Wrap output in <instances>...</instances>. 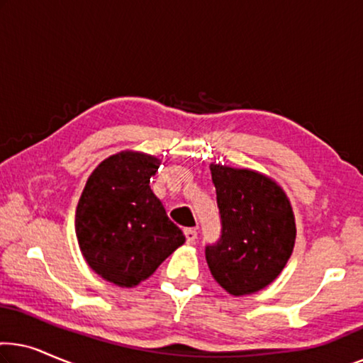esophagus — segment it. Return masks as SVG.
<instances>
[{
  "mask_svg": "<svg viewBox=\"0 0 363 363\" xmlns=\"http://www.w3.org/2000/svg\"><path fill=\"white\" fill-rule=\"evenodd\" d=\"M196 230L195 228H186L185 230V238H186V242H195L196 241Z\"/></svg>",
  "mask_w": 363,
  "mask_h": 363,
  "instance_id": "esophagus-1",
  "label": "esophagus"
}]
</instances>
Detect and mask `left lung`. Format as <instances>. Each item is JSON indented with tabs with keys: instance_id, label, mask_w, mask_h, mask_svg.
Segmentation results:
<instances>
[{
	"instance_id": "1",
	"label": "left lung",
	"mask_w": 363,
	"mask_h": 363,
	"mask_svg": "<svg viewBox=\"0 0 363 363\" xmlns=\"http://www.w3.org/2000/svg\"><path fill=\"white\" fill-rule=\"evenodd\" d=\"M221 236L205 250L211 276L231 296L269 286L292 255L296 221L289 198L269 177L211 163Z\"/></svg>"
}]
</instances>
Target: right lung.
Instances as JSON below:
<instances>
[{
	"label": "right lung",
	"instance_id": "1",
	"mask_svg": "<svg viewBox=\"0 0 363 363\" xmlns=\"http://www.w3.org/2000/svg\"><path fill=\"white\" fill-rule=\"evenodd\" d=\"M157 157L121 152L91 173L76 208V236L82 256L99 276L133 287L185 242L153 195Z\"/></svg>",
	"mask_w": 363,
	"mask_h": 363
}]
</instances>
